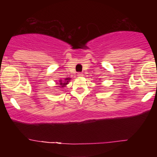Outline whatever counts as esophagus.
<instances>
[{
  "instance_id": "34e87169",
  "label": "esophagus",
  "mask_w": 157,
  "mask_h": 157,
  "mask_svg": "<svg viewBox=\"0 0 157 157\" xmlns=\"http://www.w3.org/2000/svg\"><path fill=\"white\" fill-rule=\"evenodd\" d=\"M78 77H82V73H78Z\"/></svg>"
}]
</instances>
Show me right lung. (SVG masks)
I'll list each match as a JSON object with an SVG mask.
<instances>
[{"mask_svg": "<svg viewBox=\"0 0 157 157\" xmlns=\"http://www.w3.org/2000/svg\"><path fill=\"white\" fill-rule=\"evenodd\" d=\"M71 80V78H65L64 80H59V82L58 83V84H59V87H64L65 86L67 85V84H68V82H69V81H70Z\"/></svg>", "mask_w": 157, "mask_h": 157, "instance_id": "add662e5", "label": "right lung"}]
</instances>
